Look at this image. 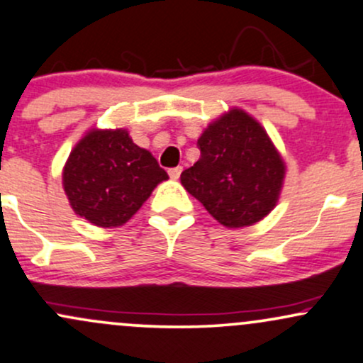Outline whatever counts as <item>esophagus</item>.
I'll list each match as a JSON object with an SVG mask.
<instances>
[{
  "label": "esophagus",
  "mask_w": 363,
  "mask_h": 363,
  "mask_svg": "<svg viewBox=\"0 0 363 363\" xmlns=\"http://www.w3.org/2000/svg\"><path fill=\"white\" fill-rule=\"evenodd\" d=\"M181 172H182L181 165H179V167L169 169V176H170V179H179V177H181Z\"/></svg>",
  "instance_id": "1"
}]
</instances>
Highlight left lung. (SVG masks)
Masks as SVG:
<instances>
[{"label": "left lung", "instance_id": "left-lung-1", "mask_svg": "<svg viewBox=\"0 0 363 363\" xmlns=\"http://www.w3.org/2000/svg\"><path fill=\"white\" fill-rule=\"evenodd\" d=\"M201 157L181 174V182L225 227L259 222L280 196L285 164L264 129L232 109L199 136Z\"/></svg>", "mask_w": 363, "mask_h": 363}]
</instances>
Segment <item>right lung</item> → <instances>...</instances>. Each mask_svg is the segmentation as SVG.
<instances>
[{
	"label": "right lung",
	"instance_id": "1",
	"mask_svg": "<svg viewBox=\"0 0 363 363\" xmlns=\"http://www.w3.org/2000/svg\"><path fill=\"white\" fill-rule=\"evenodd\" d=\"M169 179L128 131H90L69 153L62 186L74 213L97 227L126 223L158 182Z\"/></svg>",
	"mask_w": 363,
	"mask_h": 363
}]
</instances>
